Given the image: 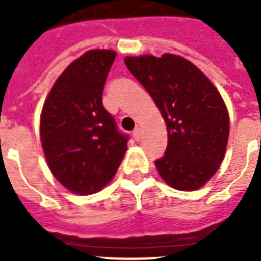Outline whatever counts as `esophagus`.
<instances>
[{"instance_id":"esophagus-1","label":"esophagus","mask_w":261,"mask_h":261,"mask_svg":"<svg viewBox=\"0 0 261 261\" xmlns=\"http://www.w3.org/2000/svg\"><path fill=\"white\" fill-rule=\"evenodd\" d=\"M133 137H134L135 141H139V139H141V130H139V128H135V130L133 131Z\"/></svg>"}]
</instances>
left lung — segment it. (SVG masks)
Masks as SVG:
<instances>
[{
	"instance_id": "left-lung-1",
	"label": "left lung",
	"mask_w": 261,
	"mask_h": 261,
	"mask_svg": "<svg viewBox=\"0 0 261 261\" xmlns=\"http://www.w3.org/2000/svg\"><path fill=\"white\" fill-rule=\"evenodd\" d=\"M124 63L167 123V150L154 161L160 176L180 191L204 186L218 171L229 138V115L217 88L178 55L126 57Z\"/></svg>"
}]
</instances>
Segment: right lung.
Returning <instances> with one entry per match:
<instances>
[{"instance_id":"right-lung-1","label":"right lung","mask_w":261,"mask_h":261,"mask_svg":"<svg viewBox=\"0 0 261 261\" xmlns=\"http://www.w3.org/2000/svg\"><path fill=\"white\" fill-rule=\"evenodd\" d=\"M112 50H90L65 69L51 88L40 116V139L50 171L63 187L94 194L110 182L127 150L102 106V89L115 61Z\"/></svg>"}]
</instances>
